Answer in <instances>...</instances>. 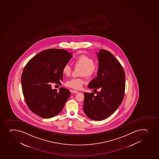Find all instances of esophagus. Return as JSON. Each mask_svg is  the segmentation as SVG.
I'll use <instances>...</instances> for the list:
<instances>
[{
  "instance_id": "obj_1",
  "label": "esophagus",
  "mask_w": 159,
  "mask_h": 159,
  "mask_svg": "<svg viewBox=\"0 0 159 159\" xmlns=\"http://www.w3.org/2000/svg\"><path fill=\"white\" fill-rule=\"evenodd\" d=\"M71 92H72V93L74 94H76L78 93V91H77V90H73L71 91Z\"/></svg>"
}]
</instances>
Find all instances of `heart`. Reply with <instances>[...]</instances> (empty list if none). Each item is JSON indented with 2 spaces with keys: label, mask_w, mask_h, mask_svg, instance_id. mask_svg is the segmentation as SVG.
<instances>
[{
  "label": "heart",
  "mask_w": 159,
  "mask_h": 159,
  "mask_svg": "<svg viewBox=\"0 0 159 159\" xmlns=\"http://www.w3.org/2000/svg\"><path fill=\"white\" fill-rule=\"evenodd\" d=\"M74 66L81 68L80 75L85 76L87 78H91L97 74L98 69V64L94 61V59L86 55H81L75 58L73 61ZM72 69L68 64H65L62 67V74L66 76H70ZM84 83V77L72 78L66 82L67 87L75 89H79L82 88Z\"/></svg>",
  "instance_id": "b5f03b06"
}]
</instances>
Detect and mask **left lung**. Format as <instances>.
<instances>
[{
  "label": "left lung",
  "mask_w": 159,
  "mask_h": 159,
  "mask_svg": "<svg viewBox=\"0 0 159 159\" xmlns=\"http://www.w3.org/2000/svg\"><path fill=\"white\" fill-rule=\"evenodd\" d=\"M98 77L89 84L97 95L84 92V112L94 120H105L114 113L124 97L125 73L119 61L110 52L102 49L98 54ZM99 89L98 92L96 90Z\"/></svg>",
  "instance_id": "1"
}]
</instances>
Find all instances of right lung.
<instances>
[{
	"label": "right lung",
	"mask_w": 159,
	"mask_h": 159,
	"mask_svg": "<svg viewBox=\"0 0 159 159\" xmlns=\"http://www.w3.org/2000/svg\"><path fill=\"white\" fill-rule=\"evenodd\" d=\"M72 54L62 49L42 51L30 59L21 75L22 92L30 110L44 118L59 114L65 105L70 92L61 88L52 90V84L61 85L62 67L69 61Z\"/></svg>",
	"instance_id": "right-lung-1"
}]
</instances>
